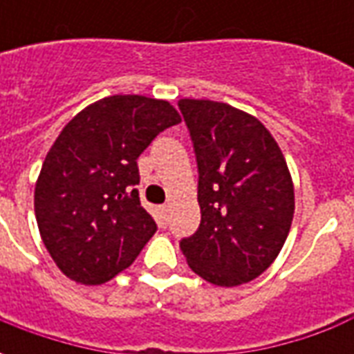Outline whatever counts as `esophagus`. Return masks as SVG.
Returning a JSON list of instances; mask_svg holds the SVG:
<instances>
[{"instance_id": "1", "label": "esophagus", "mask_w": 354, "mask_h": 354, "mask_svg": "<svg viewBox=\"0 0 354 354\" xmlns=\"http://www.w3.org/2000/svg\"><path fill=\"white\" fill-rule=\"evenodd\" d=\"M161 216H162V220L167 222V216H169V205H162V207H161Z\"/></svg>"}]
</instances>
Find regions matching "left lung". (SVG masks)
<instances>
[{"label": "left lung", "mask_w": 354, "mask_h": 354, "mask_svg": "<svg viewBox=\"0 0 354 354\" xmlns=\"http://www.w3.org/2000/svg\"><path fill=\"white\" fill-rule=\"evenodd\" d=\"M199 187V230L182 239L187 266L216 286L260 277L281 252L294 218V184L260 119L214 100L182 98Z\"/></svg>", "instance_id": "left-lung-1"}]
</instances>
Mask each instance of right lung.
<instances>
[{"instance_id":"right-lung-1","label":"right lung","mask_w":354,"mask_h":354,"mask_svg":"<svg viewBox=\"0 0 354 354\" xmlns=\"http://www.w3.org/2000/svg\"><path fill=\"white\" fill-rule=\"evenodd\" d=\"M182 117L167 100L115 94L81 109L58 134L35 182L43 245L80 284H104L157 231L140 205L136 159Z\"/></svg>"}]
</instances>
